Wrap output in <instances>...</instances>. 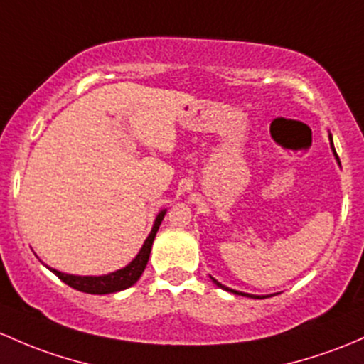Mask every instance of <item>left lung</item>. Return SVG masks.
I'll list each match as a JSON object with an SVG mask.
<instances>
[{
    "mask_svg": "<svg viewBox=\"0 0 364 364\" xmlns=\"http://www.w3.org/2000/svg\"><path fill=\"white\" fill-rule=\"evenodd\" d=\"M330 144H331V147H333V140H331V136H330ZM213 279V277H212ZM213 283L217 284V287H220V288H224L225 291H230V293H236V295H243V296H252V299H260L259 295H250V293H243V291H236V290H230V288H228V287H224V284L222 283H218L217 279H213Z\"/></svg>",
    "mask_w": 364,
    "mask_h": 364,
    "instance_id": "8db88e82",
    "label": "left lung"
}]
</instances>
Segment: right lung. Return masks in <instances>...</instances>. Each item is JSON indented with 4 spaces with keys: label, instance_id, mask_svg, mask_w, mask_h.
<instances>
[{
    "label": "right lung",
    "instance_id": "add662e5",
    "mask_svg": "<svg viewBox=\"0 0 364 364\" xmlns=\"http://www.w3.org/2000/svg\"><path fill=\"white\" fill-rule=\"evenodd\" d=\"M166 210H161L156 217L154 225H152L151 234L147 236V240L144 241L142 248L136 253V257L127 267L119 269V271L111 272V274L105 276H74V274H65V272L57 271V269H50V271L55 274L58 279L64 281L65 284L74 288L77 291L92 293V295H105V293H116L121 290H127L132 284H135L139 281V277L142 276L144 269H146L147 260H149L152 241H154L156 232H158L159 225H161L163 217H165Z\"/></svg>",
    "mask_w": 364,
    "mask_h": 364
}]
</instances>
